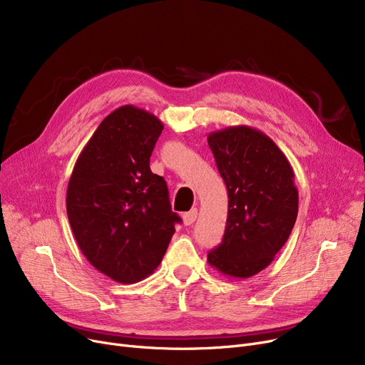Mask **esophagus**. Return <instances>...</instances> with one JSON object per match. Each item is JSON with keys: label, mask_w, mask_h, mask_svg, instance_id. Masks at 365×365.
Here are the masks:
<instances>
[{"label": "esophagus", "mask_w": 365, "mask_h": 365, "mask_svg": "<svg viewBox=\"0 0 365 365\" xmlns=\"http://www.w3.org/2000/svg\"><path fill=\"white\" fill-rule=\"evenodd\" d=\"M197 216H198V210H197V208H192V210H190V212H187V213L183 215V223H185L186 226L192 225V223L197 220Z\"/></svg>", "instance_id": "34e87169"}]
</instances>
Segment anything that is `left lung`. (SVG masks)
Listing matches in <instances>:
<instances>
[{"instance_id":"1","label":"left lung","mask_w":365,"mask_h":365,"mask_svg":"<svg viewBox=\"0 0 365 365\" xmlns=\"http://www.w3.org/2000/svg\"><path fill=\"white\" fill-rule=\"evenodd\" d=\"M207 140L229 198L223 240L207 262L226 277L250 278L274 260L293 231L294 171L274 140L253 127L217 130Z\"/></svg>"}]
</instances>
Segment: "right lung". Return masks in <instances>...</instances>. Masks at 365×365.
I'll return each instance as SVG.
<instances>
[{
  "instance_id": "obj_1",
  "label": "right lung",
  "mask_w": 365,
  "mask_h": 365,
  "mask_svg": "<svg viewBox=\"0 0 365 365\" xmlns=\"http://www.w3.org/2000/svg\"><path fill=\"white\" fill-rule=\"evenodd\" d=\"M163 123L125 105L110 112L81 150L66 212L86 259L110 279L133 284L161 263L175 225L164 178L149 167Z\"/></svg>"
}]
</instances>
